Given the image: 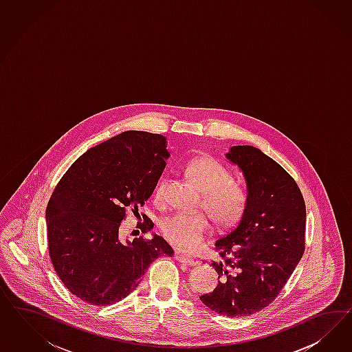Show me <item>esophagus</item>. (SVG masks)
<instances>
[{
    "instance_id": "obj_1",
    "label": "esophagus",
    "mask_w": 352,
    "mask_h": 352,
    "mask_svg": "<svg viewBox=\"0 0 352 352\" xmlns=\"http://www.w3.org/2000/svg\"><path fill=\"white\" fill-rule=\"evenodd\" d=\"M174 258L178 261V262H181L183 265H187V266H196V263H197V261H195V259H192L190 256H184V254H182L179 252H177L175 253V256Z\"/></svg>"
}]
</instances>
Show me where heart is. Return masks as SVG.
Instances as JSON below:
<instances>
[{
  "instance_id": "1",
  "label": "heart",
  "mask_w": 352,
  "mask_h": 352,
  "mask_svg": "<svg viewBox=\"0 0 352 352\" xmlns=\"http://www.w3.org/2000/svg\"><path fill=\"white\" fill-rule=\"evenodd\" d=\"M186 173L196 187L203 192L204 208L214 221L222 227L237 223L248 206V192L237 183H232V174L219 161L209 156L192 160ZM166 179L161 178L156 190V199H161ZM160 230L171 245L182 252L193 253L203 245L210 231L209 217L205 213H177L161 221Z\"/></svg>"
}]
</instances>
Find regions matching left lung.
<instances>
[{"label": "left lung", "mask_w": 352, "mask_h": 352, "mask_svg": "<svg viewBox=\"0 0 352 352\" xmlns=\"http://www.w3.org/2000/svg\"><path fill=\"white\" fill-rule=\"evenodd\" d=\"M243 171L245 213L215 241L212 266L218 285L200 297L227 318L249 316L267 307L284 288L305 252L306 205L296 181L276 161L252 146L226 153Z\"/></svg>", "instance_id": "obj_1"}]
</instances>
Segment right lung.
Here are the masks:
<instances>
[{
	"instance_id": "right-lung-1",
	"label": "right lung",
	"mask_w": 352,
	"mask_h": 352,
	"mask_svg": "<svg viewBox=\"0 0 352 352\" xmlns=\"http://www.w3.org/2000/svg\"><path fill=\"white\" fill-rule=\"evenodd\" d=\"M169 157L166 138L129 130L86 151L65 171L46 208L54 270L77 298L96 306L121 300L149 265L174 254L160 236L122 243L118 228L128 208L138 213ZM153 228L144 222L142 232Z\"/></svg>"
}]
</instances>
